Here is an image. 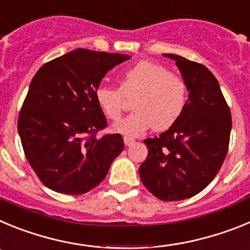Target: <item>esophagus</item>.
I'll return each instance as SVG.
<instances>
[{"label": "esophagus", "instance_id": "34e87169", "mask_svg": "<svg viewBox=\"0 0 250 250\" xmlns=\"http://www.w3.org/2000/svg\"><path fill=\"white\" fill-rule=\"evenodd\" d=\"M134 139L132 138H130V136H124V143H125V145H126V146H130V145H132L134 144Z\"/></svg>", "mask_w": 250, "mask_h": 250}]
</instances>
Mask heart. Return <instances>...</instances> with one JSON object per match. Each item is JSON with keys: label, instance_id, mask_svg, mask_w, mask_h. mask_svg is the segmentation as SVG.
Instances as JSON below:
<instances>
[{"label": "heart", "instance_id": "heart-1", "mask_svg": "<svg viewBox=\"0 0 250 250\" xmlns=\"http://www.w3.org/2000/svg\"><path fill=\"white\" fill-rule=\"evenodd\" d=\"M134 112L115 129L127 135H139L149 127L156 131L169 129L182 116L187 105L188 85L180 75L152 61H140L120 79V87L101 85L95 91L99 106L111 121L121 119L131 99Z\"/></svg>", "mask_w": 250, "mask_h": 250}]
</instances>
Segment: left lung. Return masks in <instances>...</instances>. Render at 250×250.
I'll list each match as a JSON object with an SVG mask.
<instances>
[{
  "label": "left lung",
  "mask_w": 250,
  "mask_h": 250,
  "mask_svg": "<svg viewBox=\"0 0 250 250\" xmlns=\"http://www.w3.org/2000/svg\"><path fill=\"white\" fill-rule=\"evenodd\" d=\"M189 99L182 116L167 131L145 139L149 152L140 165L143 184L158 199L176 202L205 189L222 167L229 149L231 114L210 70L178 55Z\"/></svg>",
  "instance_id": "left-lung-1"
}]
</instances>
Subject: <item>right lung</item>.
I'll return each instance as SVG.
<instances>
[{"mask_svg": "<svg viewBox=\"0 0 250 250\" xmlns=\"http://www.w3.org/2000/svg\"><path fill=\"white\" fill-rule=\"evenodd\" d=\"M127 55L77 48L43 63L30 83L17 121L23 152L43 185L81 195L100 184L123 151L107 126L95 91Z\"/></svg>", "mask_w": 250, "mask_h": 250, "instance_id": "obj_1", "label": "right lung"}]
</instances>
